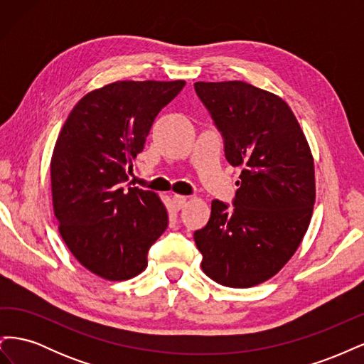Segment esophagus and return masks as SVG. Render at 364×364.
<instances>
[{"instance_id": "34e87169", "label": "esophagus", "mask_w": 364, "mask_h": 364, "mask_svg": "<svg viewBox=\"0 0 364 364\" xmlns=\"http://www.w3.org/2000/svg\"><path fill=\"white\" fill-rule=\"evenodd\" d=\"M173 203H174V206L178 208V209H182L185 206V203H186V197L185 196H179V194H174L173 196Z\"/></svg>"}]
</instances>
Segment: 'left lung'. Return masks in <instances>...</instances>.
I'll return each mask as SVG.
<instances>
[{
	"label": "left lung",
	"mask_w": 364,
	"mask_h": 364,
	"mask_svg": "<svg viewBox=\"0 0 364 364\" xmlns=\"http://www.w3.org/2000/svg\"><path fill=\"white\" fill-rule=\"evenodd\" d=\"M197 97L223 138L226 161L241 167L228 203L213 200L196 230L202 270L213 281L247 289L277 274L310 225L314 162L289 105L246 82H197Z\"/></svg>",
	"instance_id": "1"
}]
</instances>
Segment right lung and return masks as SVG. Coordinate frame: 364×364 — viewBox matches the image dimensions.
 <instances>
[{
	"instance_id": "add662e5",
	"label": "right lung",
	"mask_w": 364,
	"mask_h": 364,
	"mask_svg": "<svg viewBox=\"0 0 364 364\" xmlns=\"http://www.w3.org/2000/svg\"><path fill=\"white\" fill-rule=\"evenodd\" d=\"M183 86L106 85L74 106L54 146L51 191L60 235L77 261L105 279L124 281L144 270L149 249L168 226L159 197L126 183L127 168Z\"/></svg>"
}]
</instances>
